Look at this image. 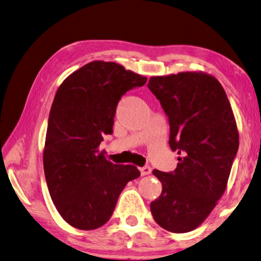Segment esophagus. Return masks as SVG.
Listing matches in <instances>:
<instances>
[{"instance_id": "obj_1", "label": "esophagus", "mask_w": 261, "mask_h": 261, "mask_svg": "<svg viewBox=\"0 0 261 261\" xmlns=\"http://www.w3.org/2000/svg\"><path fill=\"white\" fill-rule=\"evenodd\" d=\"M139 170H140L141 176H147V174H150V172H151V168L148 167V165H145V167L140 168Z\"/></svg>"}]
</instances>
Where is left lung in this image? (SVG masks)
<instances>
[{"label":"left lung","mask_w":261,"mask_h":261,"mask_svg":"<svg viewBox=\"0 0 261 261\" xmlns=\"http://www.w3.org/2000/svg\"><path fill=\"white\" fill-rule=\"evenodd\" d=\"M170 125L169 145L181 158L173 172L154 170L162 193L150 203L155 221L172 233L200 226L224 194L239 149V131L224 88L204 73L150 77Z\"/></svg>","instance_id":"8db88e82"}]
</instances>
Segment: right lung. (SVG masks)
<instances>
[{
	"mask_svg": "<svg viewBox=\"0 0 261 261\" xmlns=\"http://www.w3.org/2000/svg\"><path fill=\"white\" fill-rule=\"evenodd\" d=\"M147 82L123 66L92 61L70 74L52 102L43 165L52 202L75 228L91 230L111 219L125 185L138 178L134 165L107 161L98 147L113 134L117 103Z\"/></svg>",
	"mask_w": 261,
	"mask_h": 261,
	"instance_id": "add662e5",
	"label": "right lung"
}]
</instances>
